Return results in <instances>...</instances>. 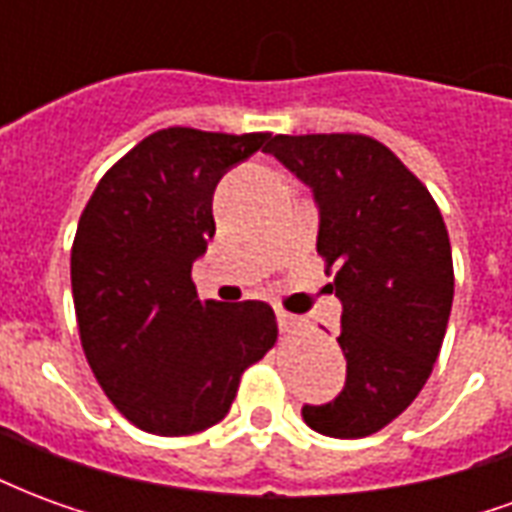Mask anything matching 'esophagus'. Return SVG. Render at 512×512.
<instances>
[{
    "label": "esophagus",
    "instance_id": "1",
    "mask_svg": "<svg viewBox=\"0 0 512 512\" xmlns=\"http://www.w3.org/2000/svg\"><path fill=\"white\" fill-rule=\"evenodd\" d=\"M277 321H279V332H285V334H296L307 326L301 318L290 315V312H277Z\"/></svg>",
    "mask_w": 512,
    "mask_h": 512
}]
</instances>
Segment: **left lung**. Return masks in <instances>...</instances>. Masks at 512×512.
Masks as SVG:
<instances>
[{"instance_id":"8db88e82","label":"left lung","mask_w":512,"mask_h":512,"mask_svg":"<svg viewBox=\"0 0 512 512\" xmlns=\"http://www.w3.org/2000/svg\"><path fill=\"white\" fill-rule=\"evenodd\" d=\"M266 153L321 205L318 255L343 301L340 397L304 406V422L362 439L400 417L428 381L452 307L450 235L425 183L365 134H277Z\"/></svg>"}]
</instances>
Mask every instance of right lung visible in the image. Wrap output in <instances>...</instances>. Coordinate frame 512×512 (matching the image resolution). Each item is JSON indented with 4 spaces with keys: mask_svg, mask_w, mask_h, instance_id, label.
Masks as SVG:
<instances>
[{
    "mask_svg": "<svg viewBox=\"0 0 512 512\" xmlns=\"http://www.w3.org/2000/svg\"><path fill=\"white\" fill-rule=\"evenodd\" d=\"M268 142V131L161 128L106 169L84 205L71 249L84 356L112 406L147 433L216 425L246 367L277 343L266 301H202L191 279L216 233V183Z\"/></svg>",
    "mask_w": 512,
    "mask_h": 512,
    "instance_id": "obj_1",
    "label": "right lung"
}]
</instances>
